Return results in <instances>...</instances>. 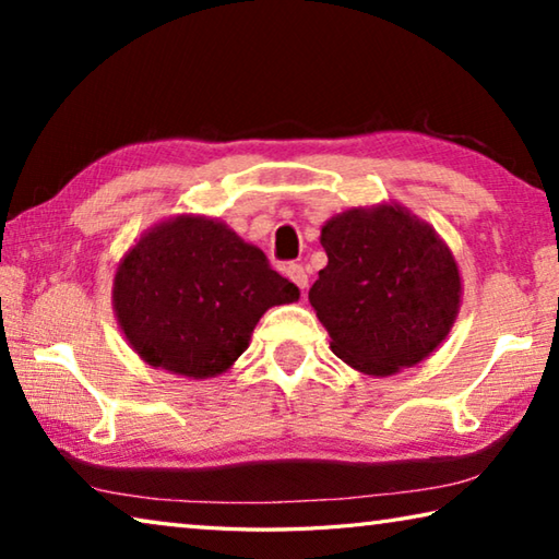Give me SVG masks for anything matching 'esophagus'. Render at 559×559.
Returning a JSON list of instances; mask_svg holds the SVG:
<instances>
[{
  "mask_svg": "<svg viewBox=\"0 0 559 559\" xmlns=\"http://www.w3.org/2000/svg\"><path fill=\"white\" fill-rule=\"evenodd\" d=\"M286 276L296 283V286L300 288V290H306L308 288V271L300 266V263H288L286 266Z\"/></svg>",
  "mask_w": 559,
  "mask_h": 559,
  "instance_id": "esophagus-1",
  "label": "esophagus"
}]
</instances>
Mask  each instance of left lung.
<instances>
[{
  "label": "left lung",
  "instance_id": "8db88e82",
  "mask_svg": "<svg viewBox=\"0 0 559 559\" xmlns=\"http://www.w3.org/2000/svg\"><path fill=\"white\" fill-rule=\"evenodd\" d=\"M328 266L308 293L330 349L390 377L419 365L456 323L461 273L447 241L406 206H355L320 229Z\"/></svg>",
  "mask_w": 559,
  "mask_h": 559
}]
</instances>
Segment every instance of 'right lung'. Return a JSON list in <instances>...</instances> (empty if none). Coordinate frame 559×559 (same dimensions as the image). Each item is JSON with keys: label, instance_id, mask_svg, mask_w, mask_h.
<instances>
[{"label": "right lung", "instance_id": "1", "mask_svg": "<svg viewBox=\"0 0 559 559\" xmlns=\"http://www.w3.org/2000/svg\"><path fill=\"white\" fill-rule=\"evenodd\" d=\"M298 298L259 246L204 214L155 224L112 278V313L128 345L150 367L189 380L229 370L261 316Z\"/></svg>", "mask_w": 559, "mask_h": 559}]
</instances>
